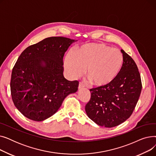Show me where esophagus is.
I'll use <instances>...</instances> for the list:
<instances>
[{
	"mask_svg": "<svg viewBox=\"0 0 156 156\" xmlns=\"http://www.w3.org/2000/svg\"><path fill=\"white\" fill-rule=\"evenodd\" d=\"M83 87H84L83 84L81 82H80L79 85H78V89H81V88H83Z\"/></svg>",
	"mask_w": 156,
	"mask_h": 156,
	"instance_id": "34e87169",
	"label": "esophagus"
}]
</instances>
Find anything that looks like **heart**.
I'll return each mask as SVG.
<instances>
[{
  "instance_id": "obj_1",
  "label": "heart",
  "mask_w": 156,
  "mask_h": 156,
  "mask_svg": "<svg viewBox=\"0 0 156 156\" xmlns=\"http://www.w3.org/2000/svg\"><path fill=\"white\" fill-rule=\"evenodd\" d=\"M123 64V56L118 48L104 44H87L78 47L75 53L69 51L64 64L71 78L80 76L86 68V76L97 87L109 84L118 76Z\"/></svg>"
}]
</instances>
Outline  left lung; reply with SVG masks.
Returning a JSON list of instances; mask_svg holds the SVG:
<instances>
[{"label":"left lung","instance_id":"8db88e82","mask_svg":"<svg viewBox=\"0 0 156 156\" xmlns=\"http://www.w3.org/2000/svg\"><path fill=\"white\" fill-rule=\"evenodd\" d=\"M123 64L118 76L109 84L90 90L85 105L88 118L98 125L116 126L132 115L142 90L140 73L133 59L122 49Z\"/></svg>","mask_w":156,"mask_h":156}]
</instances>
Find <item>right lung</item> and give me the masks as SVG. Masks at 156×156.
<instances>
[{"label": "right lung", "instance_id": "obj_1", "mask_svg": "<svg viewBox=\"0 0 156 156\" xmlns=\"http://www.w3.org/2000/svg\"><path fill=\"white\" fill-rule=\"evenodd\" d=\"M76 40L48 37L28 47L12 71L11 92L16 108L27 118L42 121L52 116L78 81L63 76V57Z\"/></svg>", "mask_w": 156, "mask_h": 156}]
</instances>
